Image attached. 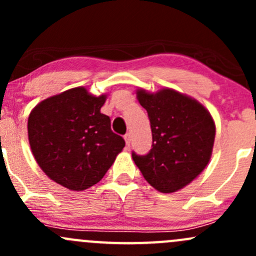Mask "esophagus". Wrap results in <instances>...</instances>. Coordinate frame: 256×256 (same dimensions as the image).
<instances>
[{"label":"esophagus","mask_w":256,"mask_h":256,"mask_svg":"<svg viewBox=\"0 0 256 256\" xmlns=\"http://www.w3.org/2000/svg\"><path fill=\"white\" fill-rule=\"evenodd\" d=\"M124 138H125V142H126V146H130V141H131V136H130V134H125V135H124Z\"/></svg>","instance_id":"1"}]
</instances>
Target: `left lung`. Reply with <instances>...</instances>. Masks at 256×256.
<instances>
[{
  "mask_svg": "<svg viewBox=\"0 0 256 256\" xmlns=\"http://www.w3.org/2000/svg\"><path fill=\"white\" fill-rule=\"evenodd\" d=\"M138 99L150 118L152 148L132 158L150 184L172 193L192 182L208 164L216 138L210 114L194 99L172 89L156 94L138 90Z\"/></svg>",
  "mask_w": 256,
  "mask_h": 256,
  "instance_id": "1",
  "label": "left lung"
}]
</instances>
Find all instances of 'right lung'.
<instances>
[{"label":"right lung","mask_w":256,"mask_h":256,"mask_svg":"<svg viewBox=\"0 0 256 256\" xmlns=\"http://www.w3.org/2000/svg\"><path fill=\"white\" fill-rule=\"evenodd\" d=\"M105 95L74 88L48 98L28 118V140L36 161L54 182L72 190L96 184L125 147L100 112Z\"/></svg>","instance_id":"obj_1"}]
</instances>
